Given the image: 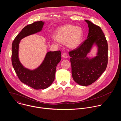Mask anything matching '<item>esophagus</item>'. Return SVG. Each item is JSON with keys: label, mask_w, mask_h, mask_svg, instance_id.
<instances>
[{"label": "esophagus", "mask_w": 121, "mask_h": 121, "mask_svg": "<svg viewBox=\"0 0 121 121\" xmlns=\"http://www.w3.org/2000/svg\"><path fill=\"white\" fill-rule=\"evenodd\" d=\"M62 57L64 58H65L66 59L67 57H68V56H67V54L66 53H64L63 55H62Z\"/></svg>", "instance_id": "1"}]
</instances>
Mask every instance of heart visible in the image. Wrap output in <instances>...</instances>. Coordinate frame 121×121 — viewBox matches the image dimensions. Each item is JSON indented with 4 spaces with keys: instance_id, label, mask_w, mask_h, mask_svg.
I'll return each mask as SVG.
<instances>
[{
    "instance_id": "obj_1",
    "label": "heart",
    "mask_w": 121,
    "mask_h": 121,
    "mask_svg": "<svg viewBox=\"0 0 121 121\" xmlns=\"http://www.w3.org/2000/svg\"><path fill=\"white\" fill-rule=\"evenodd\" d=\"M83 36V31L81 27L72 24L65 25L55 31L53 42L66 44L69 48L74 49L81 45Z\"/></svg>"
}]
</instances>
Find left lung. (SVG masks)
Returning <instances> with one entry per match:
<instances>
[{"mask_svg": "<svg viewBox=\"0 0 121 121\" xmlns=\"http://www.w3.org/2000/svg\"><path fill=\"white\" fill-rule=\"evenodd\" d=\"M85 21L89 28L87 38L78 48L69 52L73 79L82 86L96 81L105 71L108 60V43L101 28L89 21ZM94 45L97 48V56L88 57L87 54Z\"/></svg>", "mask_w": 121, "mask_h": 121, "instance_id": "8db88e82", "label": "left lung"}]
</instances>
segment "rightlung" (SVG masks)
<instances>
[{"label":"right lung","instance_id":"right-lung-1","mask_svg":"<svg viewBox=\"0 0 121 121\" xmlns=\"http://www.w3.org/2000/svg\"><path fill=\"white\" fill-rule=\"evenodd\" d=\"M44 24V22L41 21L26 26L16 36L12 47V63L19 78L36 90L46 89L54 81L56 65L61 60V52L60 50L48 52L40 66L31 70L24 67L19 60V44L25 37L41 32Z\"/></svg>","mask_w":121,"mask_h":121}]
</instances>
